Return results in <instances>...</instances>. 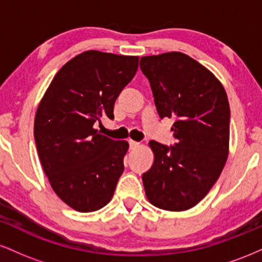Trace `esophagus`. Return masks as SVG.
<instances>
[{
  "mask_svg": "<svg viewBox=\"0 0 262 262\" xmlns=\"http://www.w3.org/2000/svg\"><path fill=\"white\" fill-rule=\"evenodd\" d=\"M129 146H130V149H137L140 146V143H138V141H134V140H129Z\"/></svg>",
  "mask_w": 262,
  "mask_h": 262,
  "instance_id": "1",
  "label": "esophagus"
}]
</instances>
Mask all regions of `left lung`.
I'll list each match as a JSON object with an SVG mask.
<instances>
[{
  "instance_id": "left-lung-1",
  "label": "left lung",
  "mask_w": 262,
  "mask_h": 262,
  "mask_svg": "<svg viewBox=\"0 0 262 262\" xmlns=\"http://www.w3.org/2000/svg\"><path fill=\"white\" fill-rule=\"evenodd\" d=\"M160 118H173L176 143L151 140L154 164L143 173L149 202L186 210L202 201L221 176L229 150L230 108L223 85L208 69L179 52L143 56Z\"/></svg>"
}]
</instances>
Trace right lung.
Masks as SVG:
<instances>
[{
  "instance_id": "obj_1",
  "label": "right lung",
  "mask_w": 262,
  "mask_h": 262,
  "mask_svg": "<svg viewBox=\"0 0 262 262\" xmlns=\"http://www.w3.org/2000/svg\"><path fill=\"white\" fill-rule=\"evenodd\" d=\"M138 56L89 50L58 71L39 103L34 139L45 175L61 201L79 212L112 200L124 171L128 143L102 135L95 124L113 119L114 102L130 82Z\"/></svg>"
}]
</instances>
